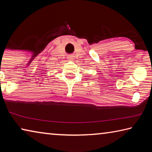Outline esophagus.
Returning a JSON list of instances; mask_svg holds the SVG:
<instances>
[{
  "instance_id": "1",
  "label": "esophagus",
  "mask_w": 152,
  "mask_h": 152,
  "mask_svg": "<svg viewBox=\"0 0 152 152\" xmlns=\"http://www.w3.org/2000/svg\"><path fill=\"white\" fill-rule=\"evenodd\" d=\"M74 56H73V55H70V56H68V59H69V60H70V61H72V60H74Z\"/></svg>"
}]
</instances>
